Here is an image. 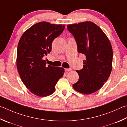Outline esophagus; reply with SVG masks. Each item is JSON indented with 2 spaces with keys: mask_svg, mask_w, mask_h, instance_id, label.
<instances>
[{
  "mask_svg": "<svg viewBox=\"0 0 127 127\" xmlns=\"http://www.w3.org/2000/svg\"><path fill=\"white\" fill-rule=\"evenodd\" d=\"M71 70H72V69L71 68H68V69H65V70L66 71H71Z\"/></svg>",
  "mask_w": 127,
  "mask_h": 127,
  "instance_id": "34e87169",
  "label": "esophagus"
}]
</instances>
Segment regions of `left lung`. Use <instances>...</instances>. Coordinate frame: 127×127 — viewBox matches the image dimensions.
<instances>
[{
    "label": "left lung",
    "instance_id": "8db88e82",
    "mask_svg": "<svg viewBox=\"0 0 127 127\" xmlns=\"http://www.w3.org/2000/svg\"><path fill=\"white\" fill-rule=\"evenodd\" d=\"M67 29L77 41L78 53L86 56L83 68L76 70L79 80L73 85V88L82 94L93 93L103 86L111 73V44L100 28L93 22L69 24Z\"/></svg>",
    "mask_w": 127,
    "mask_h": 127
}]
</instances>
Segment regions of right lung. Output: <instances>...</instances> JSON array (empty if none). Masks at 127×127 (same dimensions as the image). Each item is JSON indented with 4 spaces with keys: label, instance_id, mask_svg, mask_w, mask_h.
Here are the masks:
<instances>
[{
    "label": "right lung",
    "instance_id": "1",
    "mask_svg": "<svg viewBox=\"0 0 127 127\" xmlns=\"http://www.w3.org/2000/svg\"><path fill=\"white\" fill-rule=\"evenodd\" d=\"M64 28V24L38 23L24 32L18 43V73L25 87L38 96L53 93L57 82L64 75V68L46 65L43 58L51 52L52 41Z\"/></svg>",
    "mask_w": 127,
    "mask_h": 127
}]
</instances>
